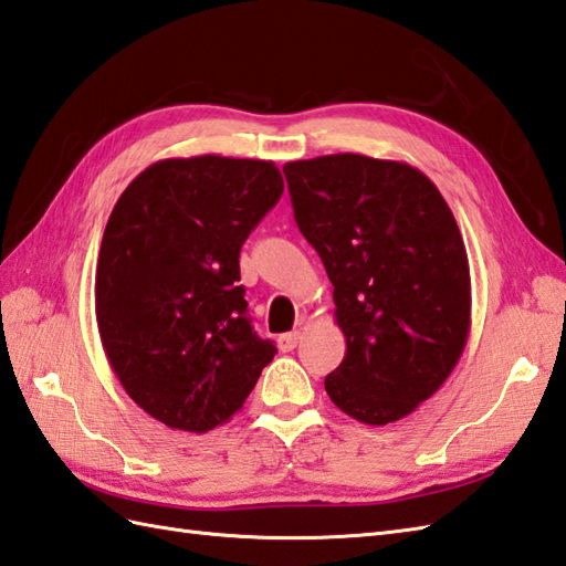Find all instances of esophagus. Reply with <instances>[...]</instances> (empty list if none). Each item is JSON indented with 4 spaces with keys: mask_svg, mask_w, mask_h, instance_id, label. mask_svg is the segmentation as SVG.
Wrapping results in <instances>:
<instances>
[{
    "mask_svg": "<svg viewBox=\"0 0 566 566\" xmlns=\"http://www.w3.org/2000/svg\"><path fill=\"white\" fill-rule=\"evenodd\" d=\"M300 338H303V334H300V332L281 334V336H279V346H281V350H293V348H297Z\"/></svg>",
    "mask_w": 566,
    "mask_h": 566,
    "instance_id": "obj_1",
    "label": "esophagus"
}]
</instances>
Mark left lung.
<instances>
[{
    "label": "left lung",
    "mask_w": 566,
    "mask_h": 566,
    "mask_svg": "<svg viewBox=\"0 0 566 566\" xmlns=\"http://www.w3.org/2000/svg\"><path fill=\"white\" fill-rule=\"evenodd\" d=\"M283 171L346 336L326 395L363 423L405 419L438 392L468 344L470 263L453 212L405 161L342 153Z\"/></svg>",
    "instance_id": "obj_1"
}]
</instances>
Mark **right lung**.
<instances>
[{
  "label": "right lung",
  "instance_id": "right-lung-1",
  "mask_svg": "<svg viewBox=\"0 0 566 566\" xmlns=\"http://www.w3.org/2000/svg\"><path fill=\"white\" fill-rule=\"evenodd\" d=\"M266 159L149 165L120 193L96 261V322L123 389L169 429L230 421L275 346L247 317L240 249L279 203Z\"/></svg>",
  "mask_w": 566,
  "mask_h": 566
}]
</instances>
